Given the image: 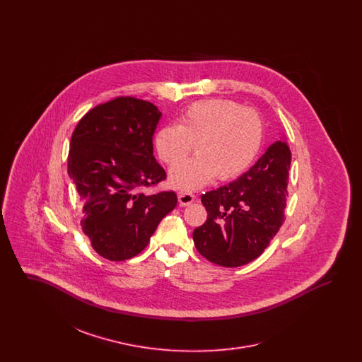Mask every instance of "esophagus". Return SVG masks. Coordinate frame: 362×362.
<instances>
[{
	"label": "esophagus",
	"mask_w": 362,
	"mask_h": 362,
	"mask_svg": "<svg viewBox=\"0 0 362 362\" xmlns=\"http://www.w3.org/2000/svg\"><path fill=\"white\" fill-rule=\"evenodd\" d=\"M177 201H179L180 206H189L195 201V197L189 192H179L177 194Z\"/></svg>",
	"instance_id": "1"
}]
</instances>
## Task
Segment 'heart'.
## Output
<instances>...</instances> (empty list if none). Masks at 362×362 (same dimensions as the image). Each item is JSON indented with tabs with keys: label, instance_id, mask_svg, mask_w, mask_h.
Here are the masks:
<instances>
[{
	"label": "heart",
	"instance_id": "heart-1",
	"mask_svg": "<svg viewBox=\"0 0 362 362\" xmlns=\"http://www.w3.org/2000/svg\"><path fill=\"white\" fill-rule=\"evenodd\" d=\"M263 137V123L254 110H241L230 100L192 104L177 124L163 126L155 134L158 158L173 165L195 146L198 156L175 165L170 173L173 189L192 191L214 180H229L255 160Z\"/></svg>",
	"mask_w": 362,
	"mask_h": 362
}]
</instances>
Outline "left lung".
<instances>
[{
  "instance_id": "obj_1",
  "label": "left lung",
  "mask_w": 362,
  "mask_h": 362,
  "mask_svg": "<svg viewBox=\"0 0 362 362\" xmlns=\"http://www.w3.org/2000/svg\"><path fill=\"white\" fill-rule=\"evenodd\" d=\"M292 153L286 138L235 182L202 195L206 223L192 232L198 252L224 267L258 258L284 224Z\"/></svg>"
}]
</instances>
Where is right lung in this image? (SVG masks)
Masks as SVG:
<instances>
[{
    "label": "right lung",
    "instance_id": "1",
    "mask_svg": "<svg viewBox=\"0 0 362 362\" xmlns=\"http://www.w3.org/2000/svg\"><path fill=\"white\" fill-rule=\"evenodd\" d=\"M160 118L149 102L118 98L90 110L71 134L68 173L84 205L81 226L108 260L138 255L177 204L173 191L141 192L165 179L153 156Z\"/></svg>",
    "mask_w": 362,
    "mask_h": 362
}]
</instances>
